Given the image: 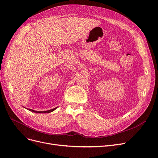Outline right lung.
<instances>
[{
	"label": "right lung",
	"instance_id": "obj_1",
	"mask_svg": "<svg viewBox=\"0 0 158 158\" xmlns=\"http://www.w3.org/2000/svg\"><path fill=\"white\" fill-rule=\"evenodd\" d=\"M25 108V107H24ZM27 109V108H26ZM57 109V107L56 108H54L52 109H50V110H46V111H37V110H34L33 109H27V110H29V111H31L33 112H36V113H49V112H51L52 111H54L55 110H56Z\"/></svg>",
	"mask_w": 158,
	"mask_h": 158
}]
</instances>
